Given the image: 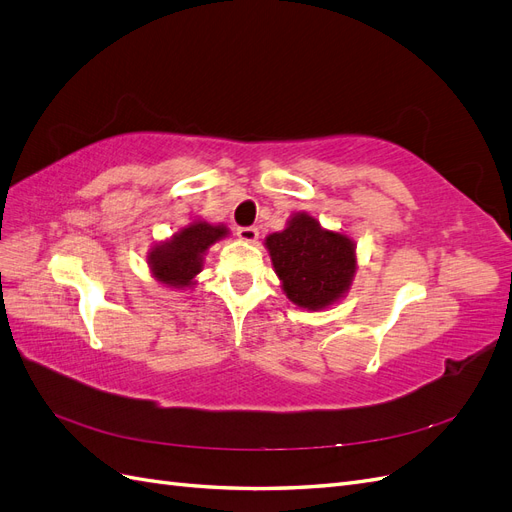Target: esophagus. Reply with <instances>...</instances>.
<instances>
[{"instance_id":"obj_1","label":"esophagus","mask_w":512,"mask_h":512,"mask_svg":"<svg viewBox=\"0 0 512 512\" xmlns=\"http://www.w3.org/2000/svg\"><path fill=\"white\" fill-rule=\"evenodd\" d=\"M237 235H239V239L245 241V243H256V241H258V228H254V226H243V228L237 230Z\"/></svg>"}]
</instances>
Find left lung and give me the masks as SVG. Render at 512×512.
Instances as JSON below:
<instances>
[{"mask_svg":"<svg viewBox=\"0 0 512 512\" xmlns=\"http://www.w3.org/2000/svg\"><path fill=\"white\" fill-rule=\"evenodd\" d=\"M273 271L286 297L320 312L342 301L356 273V243L339 230L322 228L312 215L292 213L286 228L265 239Z\"/></svg>","mask_w":512,"mask_h":512,"instance_id":"obj_1","label":"left lung"}]
</instances>
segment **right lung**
<instances>
[{"label":"right lung","mask_w":512,"mask_h":512,"mask_svg":"<svg viewBox=\"0 0 512 512\" xmlns=\"http://www.w3.org/2000/svg\"><path fill=\"white\" fill-rule=\"evenodd\" d=\"M228 235L230 232L224 224H209L200 218L192 220L179 228L173 237L158 241L147 252L151 277L166 288H192L196 284V275L203 271L209 247Z\"/></svg>","instance_id":"1"}]
</instances>
